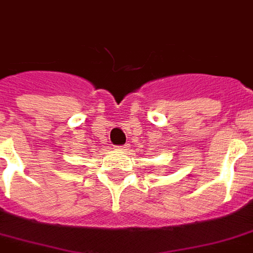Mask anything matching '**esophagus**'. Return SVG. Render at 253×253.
<instances>
[{"label": "esophagus", "instance_id": "1", "mask_svg": "<svg viewBox=\"0 0 253 253\" xmlns=\"http://www.w3.org/2000/svg\"><path fill=\"white\" fill-rule=\"evenodd\" d=\"M126 148V146H118V149H119V150H122V149H125Z\"/></svg>", "mask_w": 253, "mask_h": 253}]
</instances>
